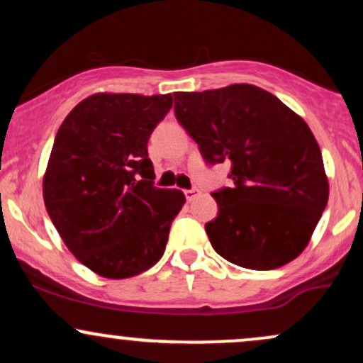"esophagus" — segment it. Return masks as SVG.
<instances>
[{
    "mask_svg": "<svg viewBox=\"0 0 363 363\" xmlns=\"http://www.w3.org/2000/svg\"><path fill=\"white\" fill-rule=\"evenodd\" d=\"M199 193H201V191H199L198 187H191V189H186V191H184V194H186V199H187V201H193L194 198H198Z\"/></svg>",
    "mask_w": 363,
    "mask_h": 363,
    "instance_id": "1",
    "label": "esophagus"
}]
</instances>
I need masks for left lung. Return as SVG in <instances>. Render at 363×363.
<instances>
[{
  "label": "left lung",
  "instance_id": "obj_1",
  "mask_svg": "<svg viewBox=\"0 0 363 363\" xmlns=\"http://www.w3.org/2000/svg\"><path fill=\"white\" fill-rule=\"evenodd\" d=\"M174 102L206 164L230 162L232 187L211 193L218 213L205 225L215 251L259 272L295 259L329 196L323 155L306 121L247 83L176 91Z\"/></svg>",
  "mask_w": 363,
  "mask_h": 363
}]
</instances>
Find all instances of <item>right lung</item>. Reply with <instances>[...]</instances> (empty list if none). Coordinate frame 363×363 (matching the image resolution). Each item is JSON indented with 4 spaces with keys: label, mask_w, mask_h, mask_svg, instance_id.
Returning <instances> with one entry per match:
<instances>
[{
    "label": "right lung",
    "mask_w": 363,
    "mask_h": 363,
    "mask_svg": "<svg viewBox=\"0 0 363 363\" xmlns=\"http://www.w3.org/2000/svg\"><path fill=\"white\" fill-rule=\"evenodd\" d=\"M172 95L95 94L66 116L44 176V203L62 242L106 278H129L164 256L186 203L155 187L148 140Z\"/></svg>",
    "instance_id": "right-lung-1"
}]
</instances>
